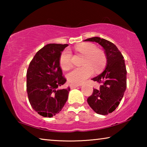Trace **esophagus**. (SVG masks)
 Returning <instances> with one entry per match:
<instances>
[{
	"instance_id": "1",
	"label": "esophagus",
	"mask_w": 147,
	"mask_h": 147,
	"mask_svg": "<svg viewBox=\"0 0 147 147\" xmlns=\"http://www.w3.org/2000/svg\"><path fill=\"white\" fill-rule=\"evenodd\" d=\"M80 86H81L80 84H70V87H71V89H74V88H77V87Z\"/></svg>"
}]
</instances>
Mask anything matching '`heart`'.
Instances as JSON below:
<instances>
[{
  "label": "heart",
  "mask_w": 147,
  "mask_h": 147,
  "mask_svg": "<svg viewBox=\"0 0 147 147\" xmlns=\"http://www.w3.org/2000/svg\"><path fill=\"white\" fill-rule=\"evenodd\" d=\"M75 51L85 55L82 62L83 67H76L67 74L70 82L82 84L93 74L94 70L99 72L105 67L106 57L102 51L91 43H80L75 47ZM59 65L63 70H69L72 67V53L70 49H65L59 56Z\"/></svg>",
  "instance_id": "obj_1"
}]
</instances>
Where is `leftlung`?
<instances>
[{
    "label": "left lung",
    "instance_id": "left-lung-1",
    "mask_svg": "<svg viewBox=\"0 0 147 147\" xmlns=\"http://www.w3.org/2000/svg\"><path fill=\"white\" fill-rule=\"evenodd\" d=\"M86 41L98 43L103 47L106 55V67L93 80L100 84L93 89L87 99L89 106L96 113L108 115L117 108L126 89V69L124 57L115 45L106 39L94 37Z\"/></svg>",
    "mask_w": 147,
    "mask_h": 147
}]
</instances>
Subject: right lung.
<instances>
[{"instance_id": "add662e5", "label": "right lung", "mask_w": 147, "mask_h": 147, "mask_svg": "<svg viewBox=\"0 0 147 147\" xmlns=\"http://www.w3.org/2000/svg\"><path fill=\"white\" fill-rule=\"evenodd\" d=\"M67 44H48L36 54L26 73V91L31 106L39 115L51 117L60 111L70 88L59 89L66 78L59 65L61 51Z\"/></svg>"}]
</instances>
